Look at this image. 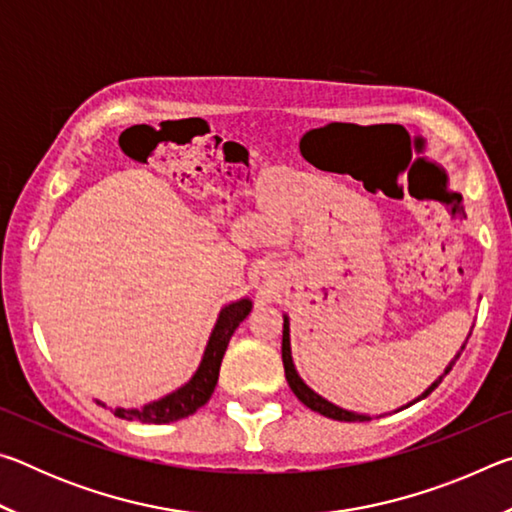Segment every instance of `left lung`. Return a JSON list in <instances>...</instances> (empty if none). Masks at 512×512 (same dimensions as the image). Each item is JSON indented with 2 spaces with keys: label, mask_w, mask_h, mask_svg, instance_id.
I'll return each instance as SVG.
<instances>
[{
  "label": "left lung",
  "mask_w": 512,
  "mask_h": 512,
  "mask_svg": "<svg viewBox=\"0 0 512 512\" xmlns=\"http://www.w3.org/2000/svg\"><path fill=\"white\" fill-rule=\"evenodd\" d=\"M467 339H470V334H467ZM465 343H467V341H465ZM465 343L461 345V350H458L456 357H454L452 361H449V366L445 368L443 375H440L436 381H433V384L427 388V391L415 397V400L409 402L406 406H411V404H415V402L424 400V397H427V395L433 391V388H436V386L440 384V381H443V377L447 375V372L452 370L456 359L461 357V352L465 350ZM282 363H284V375H287V381H289L293 395H296L298 400L307 406V409L316 411V413H320V415H325V418L341 420V422H366V420H372L370 415H366V413H357V411L341 409V406H336L334 402L325 400L323 395H318V393L314 391V388H309V386L305 384V379H302V377L298 375L296 363H293V357H291V320H289L287 314H284V329H282ZM406 406H402V409H406ZM397 411H400V409H397Z\"/></svg>",
  "instance_id": "1"
}]
</instances>
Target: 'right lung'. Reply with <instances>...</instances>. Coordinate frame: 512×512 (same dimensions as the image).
Returning <instances> with one entry per match:
<instances>
[{
    "mask_svg": "<svg viewBox=\"0 0 512 512\" xmlns=\"http://www.w3.org/2000/svg\"><path fill=\"white\" fill-rule=\"evenodd\" d=\"M250 309H253V300L250 298H239L230 305H225L219 311V318H216L214 329L207 339L203 359L198 363L196 372L192 379L183 384L176 391L160 397V400L149 402L140 406V409H121L117 406L115 415L121 420H140L146 424H167V422H176L183 420L187 415L196 413L203 404L210 400L216 381H219V370H221V361L223 354L228 350V343L235 334V329L239 327L241 320H244ZM101 406H106L103 402H97Z\"/></svg>",
    "mask_w": 512,
    "mask_h": 512,
    "instance_id": "obj_1",
    "label": "right lung"
}]
</instances>
